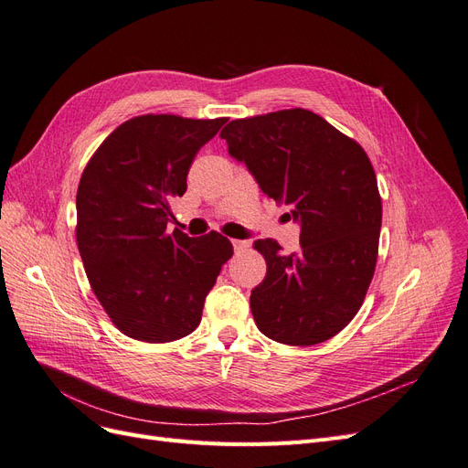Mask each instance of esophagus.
<instances>
[{"instance_id": "obj_1", "label": "esophagus", "mask_w": 468, "mask_h": 468, "mask_svg": "<svg viewBox=\"0 0 468 468\" xmlns=\"http://www.w3.org/2000/svg\"><path fill=\"white\" fill-rule=\"evenodd\" d=\"M232 246L236 251H244L250 248V242H246V239H232Z\"/></svg>"}]
</instances>
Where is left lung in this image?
Instances as JSON below:
<instances>
[{"mask_svg":"<svg viewBox=\"0 0 468 468\" xmlns=\"http://www.w3.org/2000/svg\"><path fill=\"white\" fill-rule=\"evenodd\" d=\"M220 138L261 191L301 224V248L253 242L267 273L250 306L261 334L285 346H316L359 313L375 275L382 203L369 155L306 109L236 119Z\"/></svg>","mask_w":468,"mask_h":468,"instance_id":"obj_1","label":"left lung"}]
</instances>
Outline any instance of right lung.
Segmentation results:
<instances>
[{
    "mask_svg": "<svg viewBox=\"0 0 468 468\" xmlns=\"http://www.w3.org/2000/svg\"><path fill=\"white\" fill-rule=\"evenodd\" d=\"M226 122L140 115L117 126L83 169L76 239L90 285L115 328L146 344L189 335L232 244L218 232L167 230L199 152Z\"/></svg>",
    "mask_w": 468,
    "mask_h": 468,
    "instance_id": "obj_1",
    "label": "right lung"
}]
</instances>
